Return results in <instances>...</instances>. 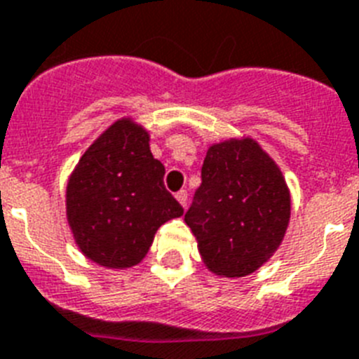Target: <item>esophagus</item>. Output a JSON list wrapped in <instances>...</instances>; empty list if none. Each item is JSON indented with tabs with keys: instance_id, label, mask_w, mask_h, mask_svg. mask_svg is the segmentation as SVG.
I'll return each instance as SVG.
<instances>
[{
	"instance_id": "obj_1",
	"label": "esophagus",
	"mask_w": 359,
	"mask_h": 359,
	"mask_svg": "<svg viewBox=\"0 0 359 359\" xmlns=\"http://www.w3.org/2000/svg\"><path fill=\"white\" fill-rule=\"evenodd\" d=\"M175 198L179 201V204L182 205V208H186V204H188V191H186V189H180L179 193H175Z\"/></svg>"
}]
</instances>
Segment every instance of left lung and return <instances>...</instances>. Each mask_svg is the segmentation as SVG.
<instances>
[{
	"mask_svg": "<svg viewBox=\"0 0 359 359\" xmlns=\"http://www.w3.org/2000/svg\"><path fill=\"white\" fill-rule=\"evenodd\" d=\"M289 218L285 179L255 139L210 146L201 188L184 220L211 273L226 278L255 273L280 248Z\"/></svg>",
	"mask_w": 359,
	"mask_h": 359,
	"instance_id": "obj_1",
	"label": "left lung"
}]
</instances>
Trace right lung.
I'll use <instances>...</instances> for the list:
<instances>
[{"instance_id":"add662e5","label":"right lung","mask_w":359,"mask_h":359,"mask_svg":"<svg viewBox=\"0 0 359 359\" xmlns=\"http://www.w3.org/2000/svg\"><path fill=\"white\" fill-rule=\"evenodd\" d=\"M164 171L141 124L123 117L106 128L67 184V220L81 253L108 269L137 266L158 227L184 213Z\"/></svg>"}]
</instances>
